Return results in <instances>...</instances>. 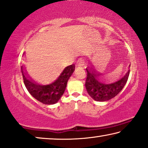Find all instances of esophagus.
<instances>
[{
    "instance_id": "1",
    "label": "esophagus",
    "mask_w": 148,
    "mask_h": 148,
    "mask_svg": "<svg viewBox=\"0 0 148 148\" xmlns=\"http://www.w3.org/2000/svg\"><path fill=\"white\" fill-rule=\"evenodd\" d=\"M77 66H83V62H82V59H78V61H77V64H76Z\"/></svg>"
}]
</instances>
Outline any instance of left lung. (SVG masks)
Instances as JSON below:
<instances>
[{
    "mask_svg": "<svg viewBox=\"0 0 148 148\" xmlns=\"http://www.w3.org/2000/svg\"><path fill=\"white\" fill-rule=\"evenodd\" d=\"M130 66L131 64L118 74L111 76L98 72L92 67L86 68L85 86L90 97L99 102L109 101L115 97L121 91L127 81Z\"/></svg>",
    "mask_w": 148,
    "mask_h": 148,
    "instance_id": "1",
    "label": "left lung"
}]
</instances>
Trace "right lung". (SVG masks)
<instances>
[{
  "instance_id": "1",
  "label": "right lung",
  "mask_w": 148,
  "mask_h": 148,
  "mask_svg": "<svg viewBox=\"0 0 148 148\" xmlns=\"http://www.w3.org/2000/svg\"><path fill=\"white\" fill-rule=\"evenodd\" d=\"M75 69L74 64L67 66L61 73L45 84H42L29 76L24 65L21 72L24 84L32 97L45 105H53L58 103L66 90L68 79Z\"/></svg>"
}]
</instances>
